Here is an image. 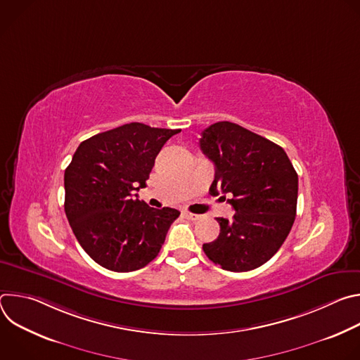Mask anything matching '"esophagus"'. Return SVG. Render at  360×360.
Masks as SVG:
<instances>
[{
    "instance_id": "1",
    "label": "esophagus",
    "mask_w": 360,
    "mask_h": 360,
    "mask_svg": "<svg viewBox=\"0 0 360 360\" xmlns=\"http://www.w3.org/2000/svg\"><path fill=\"white\" fill-rule=\"evenodd\" d=\"M184 215H185V218H186V219H189V221H198V219H200V215H196V214L185 212Z\"/></svg>"
}]
</instances>
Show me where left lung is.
<instances>
[{"mask_svg": "<svg viewBox=\"0 0 360 360\" xmlns=\"http://www.w3.org/2000/svg\"><path fill=\"white\" fill-rule=\"evenodd\" d=\"M199 146L215 165L211 195L225 198L233 218H217L221 232L203 243L205 255L225 271L262 266L288 238L296 215L297 174L272 141L228 121L202 131Z\"/></svg>", "mask_w": 360, "mask_h": 360, "instance_id": "obj_1", "label": "left lung"}]
</instances>
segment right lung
Here are the masks:
<instances>
[{"label":"right lung","instance_id":"right-lung-1","mask_svg":"<svg viewBox=\"0 0 360 360\" xmlns=\"http://www.w3.org/2000/svg\"><path fill=\"white\" fill-rule=\"evenodd\" d=\"M179 129L141 122L96 134L81 142L65 169V215L82 249L102 268L132 272L157 258L174 208H150L139 188L164 143Z\"/></svg>","mask_w":360,"mask_h":360}]
</instances>
